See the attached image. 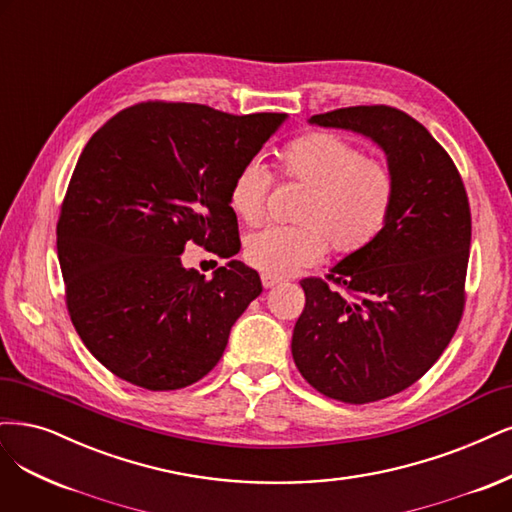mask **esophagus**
<instances>
[{
  "label": "esophagus",
  "mask_w": 512,
  "mask_h": 512,
  "mask_svg": "<svg viewBox=\"0 0 512 512\" xmlns=\"http://www.w3.org/2000/svg\"><path fill=\"white\" fill-rule=\"evenodd\" d=\"M260 281H262V286L269 290V288L279 286V281H281V279H279V277H273V275H262V277H260Z\"/></svg>",
  "instance_id": "1"
}]
</instances>
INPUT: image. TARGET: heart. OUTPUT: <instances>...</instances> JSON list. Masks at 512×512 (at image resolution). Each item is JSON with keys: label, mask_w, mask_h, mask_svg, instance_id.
I'll use <instances>...</instances> for the list:
<instances>
[{"label": "heart", "mask_w": 512, "mask_h": 512, "mask_svg": "<svg viewBox=\"0 0 512 512\" xmlns=\"http://www.w3.org/2000/svg\"><path fill=\"white\" fill-rule=\"evenodd\" d=\"M281 173L307 188L294 211L296 226L264 228L245 239L243 256L264 275L286 277L320 262L330 248L339 256L358 254L390 220L396 199L394 171L349 139L311 131L281 150ZM271 178L256 161L233 178L228 201L248 224H258L267 207Z\"/></svg>", "instance_id": "1"}]
</instances>
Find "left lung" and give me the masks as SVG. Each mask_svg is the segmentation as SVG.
Instances as JSON below:
<instances>
[{
    "instance_id": "1",
    "label": "left lung",
    "mask_w": 512,
    "mask_h": 512,
    "mask_svg": "<svg viewBox=\"0 0 512 512\" xmlns=\"http://www.w3.org/2000/svg\"><path fill=\"white\" fill-rule=\"evenodd\" d=\"M309 125L375 142L396 178L381 235L326 275L307 277L292 332L301 375L328 398L366 404L407 390L440 358L462 320L470 205L451 156L390 105L315 114Z\"/></svg>"
}]
</instances>
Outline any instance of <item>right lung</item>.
Segmentation results:
<instances>
[{
	"label": "right lung",
	"mask_w": 512,
	"mask_h": 512,
	"mask_svg": "<svg viewBox=\"0 0 512 512\" xmlns=\"http://www.w3.org/2000/svg\"><path fill=\"white\" fill-rule=\"evenodd\" d=\"M286 118L148 101L88 139L61 205L57 252L76 332L116 377L180 390L222 358L260 277L228 260L205 279L182 252L188 241L220 258L239 252L228 190Z\"/></svg>",
	"instance_id": "right-lung-1"
}]
</instances>
